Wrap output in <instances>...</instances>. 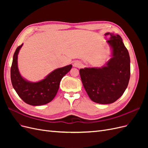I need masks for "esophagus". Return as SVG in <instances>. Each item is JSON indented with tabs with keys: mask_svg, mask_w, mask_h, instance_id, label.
Instances as JSON below:
<instances>
[{
	"mask_svg": "<svg viewBox=\"0 0 148 148\" xmlns=\"http://www.w3.org/2000/svg\"><path fill=\"white\" fill-rule=\"evenodd\" d=\"M73 66L75 67H77V68H80V67H82V64L81 62L79 61H75L74 63H73Z\"/></svg>",
	"mask_w": 148,
	"mask_h": 148,
	"instance_id": "obj_1",
	"label": "esophagus"
}]
</instances>
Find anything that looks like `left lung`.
<instances>
[{
  "mask_svg": "<svg viewBox=\"0 0 148 148\" xmlns=\"http://www.w3.org/2000/svg\"><path fill=\"white\" fill-rule=\"evenodd\" d=\"M110 35L107 41L112 49V57L105 66L79 70L83 86L89 98L101 104H111L122 96L130 77V59L127 49L119 34Z\"/></svg>",
  "mask_w": 148,
  "mask_h": 148,
  "instance_id": "8db88e82",
  "label": "left lung"
}]
</instances>
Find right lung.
<instances>
[{
	"mask_svg": "<svg viewBox=\"0 0 148 148\" xmlns=\"http://www.w3.org/2000/svg\"><path fill=\"white\" fill-rule=\"evenodd\" d=\"M23 44L14 53L10 70L12 86L18 95L26 104L42 106L50 102L57 95L62 78L71 70L72 65L56 69L38 82H30L23 78L18 68V54Z\"/></svg>",
	"mask_w": 148,
	"mask_h": 148,
	"instance_id": "right-lung-1",
	"label": "right lung"
}]
</instances>
